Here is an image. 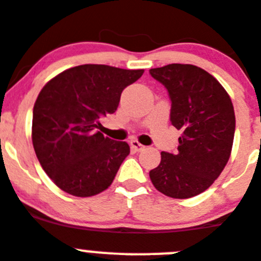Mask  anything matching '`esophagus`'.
Instances as JSON below:
<instances>
[{"label":"esophagus","instance_id":"34e87169","mask_svg":"<svg viewBox=\"0 0 261 261\" xmlns=\"http://www.w3.org/2000/svg\"><path fill=\"white\" fill-rule=\"evenodd\" d=\"M130 145H131V149L135 152H142V151H144V148H145L144 145L140 144L138 140H133V142L130 143Z\"/></svg>","mask_w":261,"mask_h":261}]
</instances>
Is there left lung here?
Here are the masks:
<instances>
[{
  "instance_id": "obj_1",
  "label": "left lung",
  "mask_w": 261,
  "mask_h": 261,
  "mask_svg": "<svg viewBox=\"0 0 261 261\" xmlns=\"http://www.w3.org/2000/svg\"><path fill=\"white\" fill-rule=\"evenodd\" d=\"M149 74L168 90L171 125L182 131L178 151L161 152L149 178L166 196L192 198L205 191L229 161L236 131L233 104L217 79L194 65L171 63Z\"/></svg>"
}]
</instances>
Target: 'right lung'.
Here are the masks:
<instances>
[{
  "label": "right lung",
  "mask_w": 261,
  "mask_h": 261,
  "mask_svg": "<svg viewBox=\"0 0 261 261\" xmlns=\"http://www.w3.org/2000/svg\"><path fill=\"white\" fill-rule=\"evenodd\" d=\"M143 72L81 65L58 74L40 91L32 144L40 165L61 190L87 198L112 185L130 147L97 131L98 119L116 112L122 91Z\"/></svg>",
  "instance_id": "right-lung-1"
}]
</instances>
